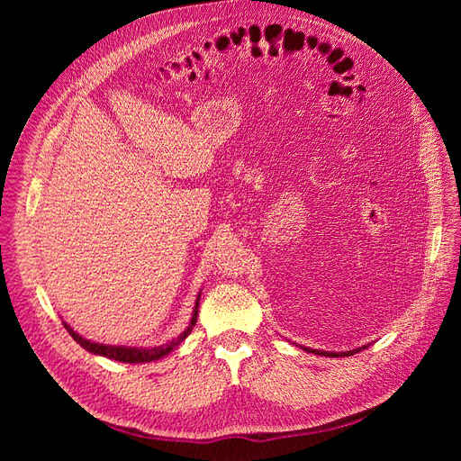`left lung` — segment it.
Returning a JSON list of instances; mask_svg holds the SVG:
<instances>
[{"label":"left lung","mask_w":461,"mask_h":461,"mask_svg":"<svg viewBox=\"0 0 461 461\" xmlns=\"http://www.w3.org/2000/svg\"><path fill=\"white\" fill-rule=\"evenodd\" d=\"M367 346H361V348H356V350H350V352H321V350H312V348H303V350H308L312 354H319V356H329V357H339V356H354L361 350H366Z\"/></svg>","instance_id":"1"}]
</instances>
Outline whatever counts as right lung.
Segmentation results:
<instances>
[{
    "instance_id": "right-lung-1",
    "label": "right lung",
    "mask_w": 461,
    "mask_h": 461,
    "mask_svg": "<svg viewBox=\"0 0 461 461\" xmlns=\"http://www.w3.org/2000/svg\"><path fill=\"white\" fill-rule=\"evenodd\" d=\"M200 296L202 292L196 298V305H194V312H192V319H190V325L178 334L176 339L169 340L167 344H161V346H153V348H132V346H109V344H100V342H92L85 337H80V334L77 330L71 329V325H67L63 321V325L67 329V332L71 334V337L85 348V350H88L90 354H95V356H104V357H109V359H115V361H122V364H149V361H156V359H161L165 357L167 354H171L175 348L183 342L188 334L192 332L194 325H196L198 321V305H200Z\"/></svg>"
}]
</instances>
